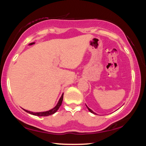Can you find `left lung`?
I'll list each match as a JSON object with an SVG mask.
<instances>
[{"instance_id": "obj_1", "label": "left lung", "mask_w": 146, "mask_h": 146, "mask_svg": "<svg viewBox=\"0 0 146 146\" xmlns=\"http://www.w3.org/2000/svg\"><path fill=\"white\" fill-rule=\"evenodd\" d=\"M86 107H87V108H88V110H89V111H90V112H91V113H93V114H95V115H97V113H95V112H93V111L91 110V109H90V108H89L88 107V106H87V105H86Z\"/></svg>"}]
</instances>
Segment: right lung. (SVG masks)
I'll list each match as a JSON object with an SVG mask.
<instances>
[{"label":"right lung","instance_id":"1","mask_svg":"<svg viewBox=\"0 0 146 146\" xmlns=\"http://www.w3.org/2000/svg\"><path fill=\"white\" fill-rule=\"evenodd\" d=\"M63 95H64V93H62V95L61 97L60 98V99H59V100H58L57 104H56L55 106V108H53V109H51V110H49V111H47L35 113V112L29 111L26 110H24L26 112L29 113V114L33 115H35V116H38V117H46V116H49V115H53V114H54V113L57 111L59 108L60 107V106L62 104V100H63Z\"/></svg>","mask_w":146,"mask_h":146}]
</instances>
